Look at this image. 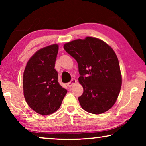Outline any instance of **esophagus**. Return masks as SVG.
<instances>
[{
	"mask_svg": "<svg viewBox=\"0 0 146 146\" xmlns=\"http://www.w3.org/2000/svg\"><path fill=\"white\" fill-rule=\"evenodd\" d=\"M76 82V79H72L70 82H68L67 84V86L68 87H71L73 84H75Z\"/></svg>",
	"mask_w": 146,
	"mask_h": 146,
	"instance_id": "34e87169",
	"label": "esophagus"
}]
</instances>
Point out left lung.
Masks as SVG:
<instances>
[{
	"label": "left lung",
	"instance_id": "8db88e82",
	"mask_svg": "<svg viewBox=\"0 0 146 146\" xmlns=\"http://www.w3.org/2000/svg\"><path fill=\"white\" fill-rule=\"evenodd\" d=\"M78 63V82L84 92L78 97L86 111L98 115L113 107L122 86L119 62L113 49L100 39L87 36L64 45Z\"/></svg>",
	"mask_w": 146,
	"mask_h": 146
}]
</instances>
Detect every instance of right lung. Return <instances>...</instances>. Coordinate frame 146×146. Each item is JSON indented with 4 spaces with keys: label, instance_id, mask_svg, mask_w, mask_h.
Masks as SVG:
<instances>
[{
    "label": "right lung",
    "instance_id": "right-lung-1",
    "mask_svg": "<svg viewBox=\"0 0 146 146\" xmlns=\"http://www.w3.org/2000/svg\"><path fill=\"white\" fill-rule=\"evenodd\" d=\"M58 44L43 48L27 62L23 74L24 96L34 111L49 115L57 111L67 93L58 82L55 69Z\"/></svg>",
    "mask_w": 146,
    "mask_h": 146
}]
</instances>
